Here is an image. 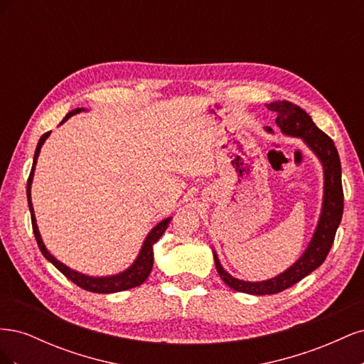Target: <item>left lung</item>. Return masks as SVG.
<instances>
[{
	"label": "left lung",
	"mask_w": 364,
	"mask_h": 364,
	"mask_svg": "<svg viewBox=\"0 0 364 364\" xmlns=\"http://www.w3.org/2000/svg\"><path fill=\"white\" fill-rule=\"evenodd\" d=\"M272 112H277V124L287 136L301 138L314 155L322 162L323 167V202L322 211L310 245L293 266L282 272L278 277L267 281L249 282L237 279L222 267L215 250V269L226 285L241 293L249 294H274L291 287L304 279L318 266H322L326 255L334 243L337 228L343 215V188H341V165L334 141L318 129L311 117L304 109L290 102H273L266 105ZM272 132L270 129H267Z\"/></svg>",
	"instance_id": "1"
}]
</instances>
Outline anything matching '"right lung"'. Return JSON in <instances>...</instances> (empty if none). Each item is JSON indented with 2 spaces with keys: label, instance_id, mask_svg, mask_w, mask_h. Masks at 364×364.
Segmentation results:
<instances>
[{
  "label": "right lung",
  "instance_id": "add662e5",
  "mask_svg": "<svg viewBox=\"0 0 364 364\" xmlns=\"http://www.w3.org/2000/svg\"><path fill=\"white\" fill-rule=\"evenodd\" d=\"M82 111H85L83 107H77V109H74V111L68 112L67 117L62 119L60 124H63L65 121H67L70 117L79 114ZM50 134H51V132H47V134H43L41 136L39 142H38L36 150H35V158H33V167H31V171H30V176H28V181H27V200H28V208H30V214H31L33 234H35V238L38 241V246H39V250L42 252V255L46 257L59 272H62L70 281H73L75 285H79V287L83 289V290L92 291V293H105L106 294V293H117V291H123V290L138 287V285H141L142 282H144L149 278V274H150L151 267H153V245L156 243V241L165 232V229L168 228V223H170L171 217L162 220V222H159L155 228L150 230L149 235L144 240V243H142V247L139 250V255L136 257L135 262L132 264V266L129 269H126L124 272H121L118 274H112V277L98 278V277H87V274H83L80 272H75V270L70 269L68 266H65L63 262H60V261H58L56 258H54L51 253L47 250L46 245H43V241H42L41 234H39L38 225H36L35 211H33V203H31L33 174H35V167H36L41 147H42L43 142H46V139L50 136Z\"/></svg>",
  "mask_w": 364,
  "mask_h": 364
}]
</instances>
